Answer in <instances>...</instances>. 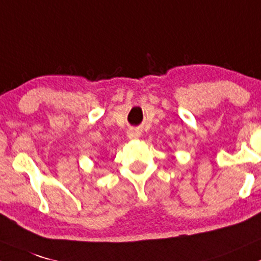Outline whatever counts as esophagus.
<instances>
[{"label":"esophagus","mask_w":261,"mask_h":261,"mask_svg":"<svg viewBox=\"0 0 261 261\" xmlns=\"http://www.w3.org/2000/svg\"><path fill=\"white\" fill-rule=\"evenodd\" d=\"M127 136L129 139H138L140 137V132L138 129H134V128H132L127 132Z\"/></svg>","instance_id":"obj_1"}]
</instances>
